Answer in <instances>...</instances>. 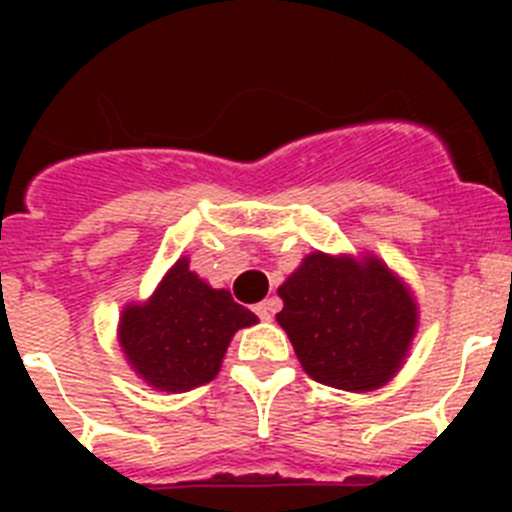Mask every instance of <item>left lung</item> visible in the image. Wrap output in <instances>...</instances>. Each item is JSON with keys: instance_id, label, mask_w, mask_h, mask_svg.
<instances>
[{"instance_id": "obj_1", "label": "left lung", "mask_w": 512, "mask_h": 512, "mask_svg": "<svg viewBox=\"0 0 512 512\" xmlns=\"http://www.w3.org/2000/svg\"><path fill=\"white\" fill-rule=\"evenodd\" d=\"M256 323L246 305L210 287L182 256L148 300L122 307L117 343L148 387L189 392L217 377L235 333Z\"/></svg>"}]
</instances>
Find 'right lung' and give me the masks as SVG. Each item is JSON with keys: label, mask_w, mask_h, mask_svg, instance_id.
Masks as SVG:
<instances>
[{"label": "right lung", "mask_w": 512, "mask_h": 512, "mask_svg": "<svg viewBox=\"0 0 512 512\" xmlns=\"http://www.w3.org/2000/svg\"><path fill=\"white\" fill-rule=\"evenodd\" d=\"M277 315L315 382L372 392L405 364L418 333V302L377 256L312 251L277 289Z\"/></svg>", "instance_id": "right-lung-1"}]
</instances>
